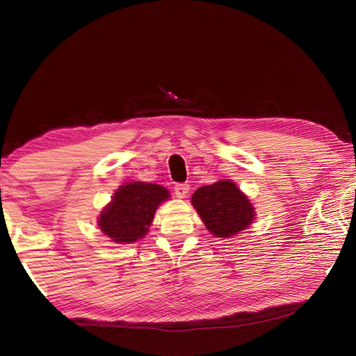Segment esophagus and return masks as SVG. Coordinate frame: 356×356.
<instances>
[{"label": "esophagus", "instance_id": "esophagus-1", "mask_svg": "<svg viewBox=\"0 0 356 356\" xmlns=\"http://www.w3.org/2000/svg\"><path fill=\"white\" fill-rule=\"evenodd\" d=\"M188 193H190V185L188 184H177L174 186V194H176V197L179 199H185Z\"/></svg>", "mask_w": 356, "mask_h": 356}]
</instances>
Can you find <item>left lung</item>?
Segmentation results:
<instances>
[{
  "label": "left lung",
  "mask_w": 356,
  "mask_h": 356,
  "mask_svg": "<svg viewBox=\"0 0 356 356\" xmlns=\"http://www.w3.org/2000/svg\"><path fill=\"white\" fill-rule=\"evenodd\" d=\"M191 203L207 229L217 237L236 236L255 218L252 203L231 180H218L199 188Z\"/></svg>",
  "instance_id": "8db88e82"
}]
</instances>
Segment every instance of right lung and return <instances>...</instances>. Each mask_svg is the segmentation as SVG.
Returning <instances> with one entry per match:
<instances>
[{"mask_svg":"<svg viewBox=\"0 0 356 356\" xmlns=\"http://www.w3.org/2000/svg\"><path fill=\"white\" fill-rule=\"evenodd\" d=\"M168 197L170 193L162 185L125 184L102 209L97 225L116 243H133L148 232L157 207Z\"/></svg>","mask_w":356,"mask_h":356,"instance_id":"obj_1","label":"right lung"}]
</instances>
